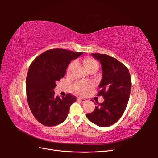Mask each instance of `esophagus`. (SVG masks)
<instances>
[{
    "label": "esophagus",
    "instance_id": "obj_1",
    "mask_svg": "<svg viewBox=\"0 0 158 158\" xmlns=\"http://www.w3.org/2000/svg\"><path fill=\"white\" fill-rule=\"evenodd\" d=\"M77 100H78V101L80 102L81 103H84V102L86 101V99H85L84 98H78Z\"/></svg>",
    "mask_w": 158,
    "mask_h": 158
}]
</instances>
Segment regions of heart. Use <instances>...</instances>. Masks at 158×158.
Here are the masks:
<instances>
[{
    "instance_id": "b5f03b06",
    "label": "heart",
    "mask_w": 158,
    "mask_h": 158,
    "mask_svg": "<svg viewBox=\"0 0 158 158\" xmlns=\"http://www.w3.org/2000/svg\"><path fill=\"white\" fill-rule=\"evenodd\" d=\"M76 64V61H73L69 64L67 69V74L70 75L72 72H73L74 68L75 67ZM83 64L85 68L87 69L89 73H92V72H97L99 69V64L97 60L95 59L88 57L83 60ZM92 84L89 82H76L74 85V88L76 92L79 94H85L87 92L92 89Z\"/></svg>"
}]
</instances>
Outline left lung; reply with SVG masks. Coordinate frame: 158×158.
Segmentation results:
<instances>
[{"label":"left lung","mask_w":158,"mask_h":158,"mask_svg":"<svg viewBox=\"0 0 158 158\" xmlns=\"http://www.w3.org/2000/svg\"><path fill=\"white\" fill-rule=\"evenodd\" d=\"M92 55L102 64V79L98 95H102L104 102L97 103L94 111L85 116L95 125L107 127L115 123L125 111L131 90V77L128 69L116 59L105 54Z\"/></svg>","instance_id":"obj_1"}]
</instances>
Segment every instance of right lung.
I'll return each mask as SVG.
<instances>
[{"instance_id": "add662e5", "label": "right lung", "mask_w": 158, "mask_h": 158, "mask_svg": "<svg viewBox=\"0 0 158 158\" xmlns=\"http://www.w3.org/2000/svg\"><path fill=\"white\" fill-rule=\"evenodd\" d=\"M82 54L51 49L38 56L31 64L26 81L27 103L33 116L42 125L56 126L67 118L70 106L76 98L68 94L60 99L55 95L54 89L57 81L64 76L70 61Z\"/></svg>"}]
</instances>
